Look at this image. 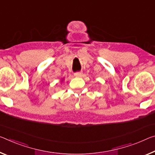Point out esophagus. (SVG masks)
Wrapping results in <instances>:
<instances>
[{
	"instance_id": "esophagus-1",
	"label": "esophagus",
	"mask_w": 155,
	"mask_h": 155,
	"mask_svg": "<svg viewBox=\"0 0 155 155\" xmlns=\"http://www.w3.org/2000/svg\"><path fill=\"white\" fill-rule=\"evenodd\" d=\"M74 76H75V77H81L82 73L81 72H77L74 73Z\"/></svg>"
}]
</instances>
